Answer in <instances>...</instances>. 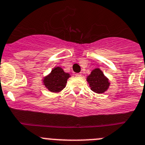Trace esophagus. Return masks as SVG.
<instances>
[{"mask_svg":"<svg viewBox=\"0 0 145 145\" xmlns=\"http://www.w3.org/2000/svg\"><path fill=\"white\" fill-rule=\"evenodd\" d=\"M75 75H76V76H81L82 74H81V73H77V74H76Z\"/></svg>","mask_w":145,"mask_h":145,"instance_id":"esophagus-1","label":"esophagus"}]
</instances>
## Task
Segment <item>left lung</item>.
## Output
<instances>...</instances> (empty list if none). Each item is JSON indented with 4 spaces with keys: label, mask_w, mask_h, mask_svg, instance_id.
I'll return each mask as SVG.
<instances>
[{
    "label": "left lung",
    "mask_w": 145,
    "mask_h": 145,
    "mask_svg": "<svg viewBox=\"0 0 145 145\" xmlns=\"http://www.w3.org/2000/svg\"><path fill=\"white\" fill-rule=\"evenodd\" d=\"M87 81L91 90L99 94L104 93L106 91L110 85L109 79L99 68H96L91 71L90 75L87 76Z\"/></svg>",
    "instance_id": "left-lung-1"
}]
</instances>
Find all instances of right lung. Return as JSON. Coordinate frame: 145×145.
I'll use <instances>...</instances> for the list:
<instances>
[{
  "mask_svg": "<svg viewBox=\"0 0 145 145\" xmlns=\"http://www.w3.org/2000/svg\"><path fill=\"white\" fill-rule=\"evenodd\" d=\"M70 74L63 71L62 68L55 67L51 72L43 78V85L50 92L59 93L65 88Z\"/></svg>",
  "mask_w": 145,
  "mask_h": 145,
  "instance_id": "add662e5",
  "label": "right lung"
}]
</instances>
